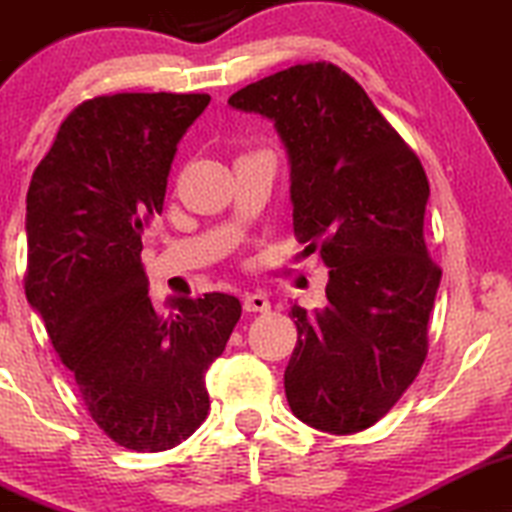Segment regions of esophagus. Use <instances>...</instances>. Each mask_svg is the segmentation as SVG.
<instances>
[{
    "label": "esophagus",
    "instance_id": "1",
    "mask_svg": "<svg viewBox=\"0 0 512 512\" xmlns=\"http://www.w3.org/2000/svg\"><path fill=\"white\" fill-rule=\"evenodd\" d=\"M244 309L246 312H268L271 309V302L263 292H246L244 295Z\"/></svg>",
    "mask_w": 512,
    "mask_h": 512
}]
</instances>
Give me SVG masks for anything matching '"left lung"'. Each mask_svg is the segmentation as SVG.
Masks as SVG:
<instances>
[{
  "label": "left lung",
  "instance_id": "1",
  "mask_svg": "<svg viewBox=\"0 0 512 512\" xmlns=\"http://www.w3.org/2000/svg\"><path fill=\"white\" fill-rule=\"evenodd\" d=\"M229 106L275 123L290 157L295 237L329 268V304L292 307L287 404L324 433H360L401 399L428 355L442 271L423 239L426 171L363 86L331 62L263 77Z\"/></svg>",
  "mask_w": 512,
  "mask_h": 512
}]
</instances>
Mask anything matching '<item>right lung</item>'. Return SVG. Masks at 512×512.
<instances>
[{
  "label": "right lung",
  "instance_id": "1",
  "mask_svg": "<svg viewBox=\"0 0 512 512\" xmlns=\"http://www.w3.org/2000/svg\"><path fill=\"white\" fill-rule=\"evenodd\" d=\"M208 94H111L62 120L26 195V300L118 445L171 450L205 421V372L241 317L237 297L147 295L142 229L162 215L176 145Z\"/></svg>",
  "mask_w": 512,
  "mask_h": 512
}]
</instances>
